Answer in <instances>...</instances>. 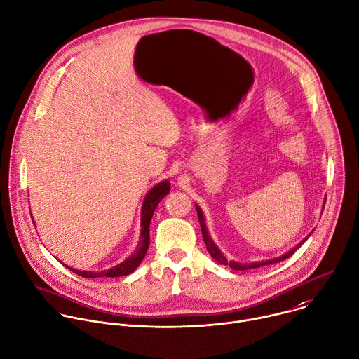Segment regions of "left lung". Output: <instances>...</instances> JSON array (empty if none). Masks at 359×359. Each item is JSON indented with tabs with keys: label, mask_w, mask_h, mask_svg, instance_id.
<instances>
[{
	"label": "left lung",
	"mask_w": 359,
	"mask_h": 359,
	"mask_svg": "<svg viewBox=\"0 0 359 359\" xmlns=\"http://www.w3.org/2000/svg\"><path fill=\"white\" fill-rule=\"evenodd\" d=\"M196 212H198V219H199V224H201V229H202V236H203V241H205V244H206V248H208V251H209V254L212 255V258H215L219 264H222V265H229L231 269H236V271H244V269H252V268H259V266H262V265H269V264H275V262H280V261H283V259H286V258H289L306 240H307V237L311 234H309L303 241H300L296 247H293L290 251H287L286 254H283L282 257H278V258H273V259H266V261H261V262H251V264H244V262H236V261H229L222 252H220V250L216 247V244L213 243V240L210 238V236H209V233H208V229H206V224H205V217H203V215H202V212H201V209H199V206H196Z\"/></svg>",
	"instance_id": "8db88e82"
}]
</instances>
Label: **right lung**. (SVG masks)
<instances>
[{"label":"right lung","mask_w":359,"mask_h":359,"mask_svg":"<svg viewBox=\"0 0 359 359\" xmlns=\"http://www.w3.org/2000/svg\"><path fill=\"white\" fill-rule=\"evenodd\" d=\"M170 192V182L168 181H163L160 184H157L146 196L144 202H143V209H142V240L140 244L137 247V250L135 251V254H132L128 259H125L122 264L111 268V269H105L101 272H88V271H79V269H73L69 268L70 271L76 272L77 275L83 276V278H115V276H125L132 273L143 261L149 244H150V222L153 217V213L157 208V205L160 203V201Z\"/></svg>","instance_id":"add662e5"}]
</instances>
